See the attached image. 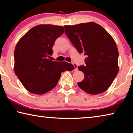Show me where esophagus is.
<instances>
[{
	"instance_id": "obj_1",
	"label": "esophagus",
	"mask_w": 133,
	"mask_h": 133,
	"mask_svg": "<svg viewBox=\"0 0 133 133\" xmlns=\"http://www.w3.org/2000/svg\"><path fill=\"white\" fill-rule=\"evenodd\" d=\"M73 65L74 66V67H75V70H77V65L76 64V63H73Z\"/></svg>"
}]
</instances>
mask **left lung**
Listing matches in <instances>:
<instances>
[{"label": "left lung", "instance_id": "left-lung-1", "mask_svg": "<svg viewBox=\"0 0 133 133\" xmlns=\"http://www.w3.org/2000/svg\"><path fill=\"white\" fill-rule=\"evenodd\" d=\"M65 33L80 53L87 56L85 66L78 67L84 78L77 84L90 94L104 92L118 72V51L113 38L94 22L64 26Z\"/></svg>", "mask_w": 133, "mask_h": 133}]
</instances>
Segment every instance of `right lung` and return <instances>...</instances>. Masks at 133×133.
I'll list each match as a JSON object with an SVG mask.
<instances>
[{"instance_id":"right-lung-1","label":"right lung","mask_w":133,"mask_h":133,"mask_svg":"<svg viewBox=\"0 0 133 133\" xmlns=\"http://www.w3.org/2000/svg\"><path fill=\"white\" fill-rule=\"evenodd\" d=\"M64 33L62 26L40 24L29 30L16 46V75L27 90L43 94L57 85L61 73L75 69L66 62L51 60L55 40Z\"/></svg>"}]
</instances>
